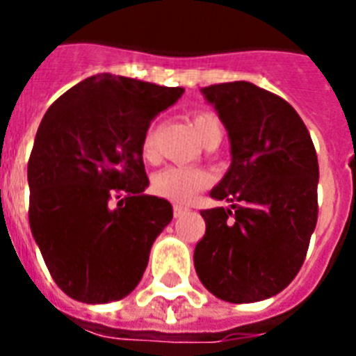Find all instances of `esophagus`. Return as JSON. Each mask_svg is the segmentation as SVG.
<instances>
[{
  "label": "esophagus",
  "instance_id": "1",
  "mask_svg": "<svg viewBox=\"0 0 356 356\" xmlns=\"http://www.w3.org/2000/svg\"><path fill=\"white\" fill-rule=\"evenodd\" d=\"M184 212H188V209H186V207H183V205H175V207H173V216H175V218L183 216Z\"/></svg>",
  "mask_w": 356,
  "mask_h": 356
}]
</instances>
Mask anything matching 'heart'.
Instances as JSON below:
<instances>
[{
  "label": "heart",
  "instance_id": "1",
  "mask_svg": "<svg viewBox=\"0 0 356 356\" xmlns=\"http://www.w3.org/2000/svg\"><path fill=\"white\" fill-rule=\"evenodd\" d=\"M192 125H194L195 133L201 140L205 138L207 133L212 129L222 127L218 118L212 113L207 111H200L192 116ZM142 155L144 159H153L155 149H153V136L147 133L142 138ZM209 184V175L201 170L186 166H168L161 172H156L153 175L151 186L153 192L161 197H166L175 203H186L194 197L201 188H205Z\"/></svg>",
  "mask_w": 356,
  "mask_h": 356
}]
</instances>
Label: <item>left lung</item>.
I'll list each match as a JSON object with an SVG mask.
<instances>
[{"label":"left lung","instance_id":"obj_1","mask_svg":"<svg viewBox=\"0 0 356 356\" xmlns=\"http://www.w3.org/2000/svg\"><path fill=\"white\" fill-rule=\"evenodd\" d=\"M231 142V166L201 211L194 251L203 286L229 303H254L293 281L318 222V156L290 103L248 81L201 88Z\"/></svg>","mask_w":356,"mask_h":356}]
</instances>
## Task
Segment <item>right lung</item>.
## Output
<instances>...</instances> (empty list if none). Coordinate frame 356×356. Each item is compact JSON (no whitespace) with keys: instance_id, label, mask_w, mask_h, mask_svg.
<instances>
[{"instance_id":"obj_1","label":"right lung","mask_w":356,"mask_h":356,"mask_svg":"<svg viewBox=\"0 0 356 356\" xmlns=\"http://www.w3.org/2000/svg\"><path fill=\"white\" fill-rule=\"evenodd\" d=\"M183 92L97 74L64 92L42 118L27 164L29 225L53 281L72 299L118 301L144 275L173 209L144 194L142 138Z\"/></svg>"}]
</instances>
